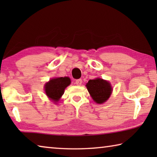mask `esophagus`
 <instances>
[{
	"label": "esophagus",
	"mask_w": 157,
	"mask_h": 157,
	"mask_svg": "<svg viewBox=\"0 0 157 157\" xmlns=\"http://www.w3.org/2000/svg\"><path fill=\"white\" fill-rule=\"evenodd\" d=\"M82 83V80L81 79H77V80L75 81V84L77 85H81Z\"/></svg>",
	"instance_id": "34e87169"
}]
</instances>
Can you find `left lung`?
Listing matches in <instances>:
<instances>
[{"label": "left lung", "mask_w": 157, "mask_h": 157, "mask_svg": "<svg viewBox=\"0 0 157 157\" xmlns=\"http://www.w3.org/2000/svg\"><path fill=\"white\" fill-rule=\"evenodd\" d=\"M86 86L93 100L98 104L106 102L112 91L111 84L100 78L90 79Z\"/></svg>", "instance_id": "obj_1"}]
</instances>
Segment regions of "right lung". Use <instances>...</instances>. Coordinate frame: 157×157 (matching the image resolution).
Here are the masks:
<instances>
[{"label":"right lung","instance_id":"add662e5","mask_svg":"<svg viewBox=\"0 0 157 157\" xmlns=\"http://www.w3.org/2000/svg\"><path fill=\"white\" fill-rule=\"evenodd\" d=\"M71 84V79L68 77L54 78L45 85V91L50 99L57 102L63 94L64 89Z\"/></svg>","mask_w":157,"mask_h":157}]
</instances>
